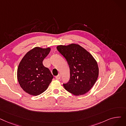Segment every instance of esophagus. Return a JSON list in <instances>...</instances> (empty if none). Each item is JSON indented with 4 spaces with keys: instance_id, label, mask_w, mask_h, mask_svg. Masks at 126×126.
<instances>
[{
    "instance_id": "34e87169",
    "label": "esophagus",
    "mask_w": 126,
    "mask_h": 126,
    "mask_svg": "<svg viewBox=\"0 0 126 126\" xmlns=\"http://www.w3.org/2000/svg\"><path fill=\"white\" fill-rule=\"evenodd\" d=\"M56 78L57 79H58V80H59L60 78H61V75H60L59 74V75H58V76H56Z\"/></svg>"
}]
</instances>
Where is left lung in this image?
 <instances>
[{
	"label": "left lung",
	"instance_id": "obj_1",
	"mask_svg": "<svg viewBox=\"0 0 126 126\" xmlns=\"http://www.w3.org/2000/svg\"><path fill=\"white\" fill-rule=\"evenodd\" d=\"M58 50L66 59L70 79L63 84L65 89L76 96L83 95L93 86L99 74L98 64L92 54L79 45H59Z\"/></svg>",
	"mask_w": 126,
	"mask_h": 126
}]
</instances>
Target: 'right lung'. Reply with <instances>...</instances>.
Returning a JSON list of instances; mask_svg holds the SVG:
<instances>
[{"instance_id": "1", "label": "right lung", "mask_w": 126, "mask_h": 126, "mask_svg": "<svg viewBox=\"0 0 126 126\" xmlns=\"http://www.w3.org/2000/svg\"><path fill=\"white\" fill-rule=\"evenodd\" d=\"M50 48L36 47L27 52L20 62L17 79L20 87L27 93L39 95L45 91L53 78L50 71L43 64Z\"/></svg>"}]
</instances>
